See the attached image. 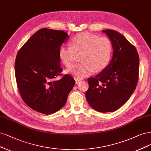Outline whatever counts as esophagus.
I'll use <instances>...</instances> for the list:
<instances>
[{"label": "esophagus", "instance_id": "obj_1", "mask_svg": "<svg viewBox=\"0 0 151 151\" xmlns=\"http://www.w3.org/2000/svg\"><path fill=\"white\" fill-rule=\"evenodd\" d=\"M75 81H76V84H78V83H79L81 80L79 79H77V78H76Z\"/></svg>", "mask_w": 151, "mask_h": 151}]
</instances>
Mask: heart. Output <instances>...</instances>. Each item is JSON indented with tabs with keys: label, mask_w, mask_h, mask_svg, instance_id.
Wrapping results in <instances>:
<instances>
[{
	"label": "heart",
	"mask_w": 151,
	"mask_h": 151,
	"mask_svg": "<svg viewBox=\"0 0 151 151\" xmlns=\"http://www.w3.org/2000/svg\"><path fill=\"white\" fill-rule=\"evenodd\" d=\"M70 47L61 46L59 58L67 68L73 65L76 55L79 54L81 62L68 70V73L77 79L89 76L94 71L104 69L109 63L112 53L110 40L87 32L80 33L69 42Z\"/></svg>",
	"instance_id": "b5f03b06"
}]
</instances>
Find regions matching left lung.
<instances>
[{
    "mask_svg": "<svg viewBox=\"0 0 151 151\" xmlns=\"http://www.w3.org/2000/svg\"><path fill=\"white\" fill-rule=\"evenodd\" d=\"M102 32L112 42V59L104 70L88 79L86 97L93 109L111 112L123 106L136 89L139 58L136 47L121 34L111 29Z\"/></svg>",
    "mask_w": 151,
    "mask_h": 151,
    "instance_id": "left-lung-1",
    "label": "left lung"
}]
</instances>
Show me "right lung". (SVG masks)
<instances>
[{
    "label": "right lung",
    "mask_w": 151,
    "mask_h": 151,
    "mask_svg": "<svg viewBox=\"0 0 151 151\" xmlns=\"http://www.w3.org/2000/svg\"><path fill=\"white\" fill-rule=\"evenodd\" d=\"M67 38L63 30L41 29L17 54L15 74L19 92L26 104L38 112L49 115L60 110L75 85L68 74L55 80L62 72L59 49Z\"/></svg>",
    "instance_id": "right-lung-1"
}]
</instances>
